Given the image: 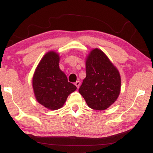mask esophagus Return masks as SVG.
I'll use <instances>...</instances> for the list:
<instances>
[{
	"mask_svg": "<svg viewBox=\"0 0 153 153\" xmlns=\"http://www.w3.org/2000/svg\"><path fill=\"white\" fill-rule=\"evenodd\" d=\"M75 85H76L77 88H79V87H80V81H76L75 82Z\"/></svg>",
	"mask_w": 153,
	"mask_h": 153,
	"instance_id": "esophagus-1",
	"label": "esophagus"
}]
</instances>
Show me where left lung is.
Here are the masks:
<instances>
[{
  "label": "left lung",
  "instance_id": "8db88e82",
  "mask_svg": "<svg viewBox=\"0 0 153 153\" xmlns=\"http://www.w3.org/2000/svg\"><path fill=\"white\" fill-rule=\"evenodd\" d=\"M85 72L86 77L79 93L91 108L106 109L117 101L120 94L119 71L103 51L96 48L85 59Z\"/></svg>",
  "mask_w": 153,
  "mask_h": 153
}]
</instances>
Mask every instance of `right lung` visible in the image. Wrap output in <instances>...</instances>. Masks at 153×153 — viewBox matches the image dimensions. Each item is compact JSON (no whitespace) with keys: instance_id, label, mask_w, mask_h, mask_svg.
<instances>
[{"instance_id":"right-lung-1","label":"right lung","mask_w":153,"mask_h":153,"mask_svg":"<svg viewBox=\"0 0 153 153\" xmlns=\"http://www.w3.org/2000/svg\"><path fill=\"white\" fill-rule=\"evenodd\" d=\"M59 54L50 51L44 55L32 78V86L36 101L45 108L57 110L62 108L67 98L77 87L68 81L59 69Z\"/></svg>"}]
</instances>
